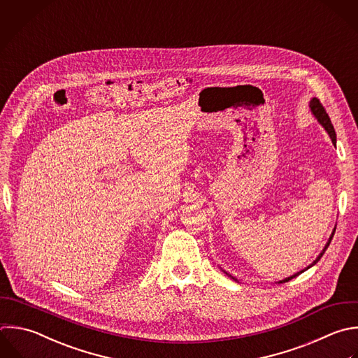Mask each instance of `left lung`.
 <instances>
[{"mask_svg":"<svg viewBox=\"0 0 358 358\" xmlns=\"http://www.w3.org/2000/svg\"><path fill=\"white\" fill-rule=\"evenodd\" d=\"M309 108H310V112L313 113V116L317 119V122L323 126V129L327 131V134L330 136V138H331V141H333V144H336V133H334V129H333V124H331V122H330V117L327 116V113H326V110H324V108L322 106V103L319 102V99L317 98H312L310 99V102H309ZM334 231H336V228L333 229V232H331V235H330V238H329V241L326 242V245H324V248L322 249V252L319 253V256L308 266V267H305L303 270H301V271H298V273H295V274H292V275H289V277H287V278H284V280H281V281H278V282H287V281H289L291 278H294V277H296V275H299L301 273H303L305 270H308L309 267H312L313 264H316L319 260H320V257L323 256V253L326 252V249H327V246L330 245V242H331V238H333V235H334ZM228 274V273H227ZM231 278H234V280H236L235 277H232L231 274H228Z\"/></svg>","mask_w":358,"mask_h":358,"instance_id":"obj_1","label":"left lung"}]
</instances>
